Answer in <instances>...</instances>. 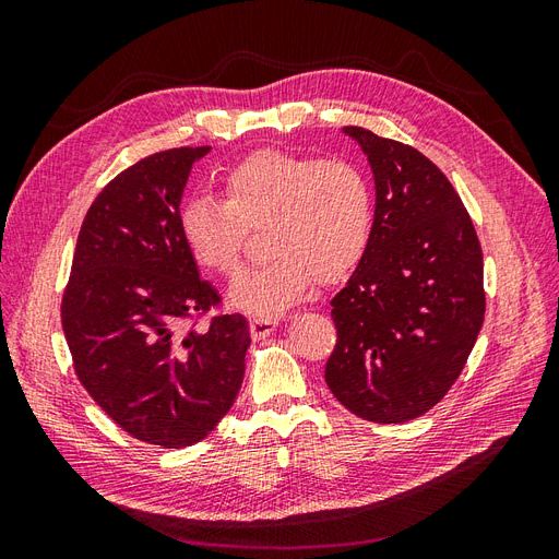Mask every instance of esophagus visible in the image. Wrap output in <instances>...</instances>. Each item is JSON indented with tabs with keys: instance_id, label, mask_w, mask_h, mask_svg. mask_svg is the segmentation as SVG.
<instances>
[{
	"instance_id": "34e87169",
	"label": "esophagus",
	"mask_w": 559,
	"mask_h": 559,
	"mask_svg": "<svg viewBox=\"0 0 559 559\" xmlns=\"http://www.w3.org/2000/svg\"><path fill=\"white\" fill-rule=\"evenodd\" d=\"M277 329V317H253L249 321V331L253 341H265V337Z\"/></svg>"
}]
</instances>
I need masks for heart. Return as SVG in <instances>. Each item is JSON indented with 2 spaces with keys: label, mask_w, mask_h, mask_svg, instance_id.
<instances>
[{
  "label": "heart",
  "mask_w": 559,
  "mask_h": 559,
  "mask_svg": "<svg viewBox=\"0 0 559 559\" xmlns=\"http://www.w3.org/2000/svg\"><path fill=\"white\" fill-rule=\"evenodd\" d=\"M226 200L193 198L179 212V230L198 265L235 275L245 228L265 226L273 259L233 282L228 300L249 314H277L310 289L331 284L364 259L373 233L368 179L345 160H317L261 151L224 179Z\"/></svg>",
  "instance_id": "obj_1"
}]
</instances>
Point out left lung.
<instances>
[{"mask_svg": "<svg viewBox=\"0 0 559 559\" xmlns=\"http://www.w3.org/2000/svg\"><path fill=\"white\" fill-rule=\"evenodd\" d=\"M376 181L373 233L331 300L324 378L349 413L380 425L425 415L460 378L485 319L483 251L448 177L417 148L343 128Z\"/></svg>", "mask_w": 559, "mask_h": 559, "instance_id": "left-lung-1", "label": "left lung"}]
</instances>
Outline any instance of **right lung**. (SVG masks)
Here are the masks:
<instances>
[{
	"label": "right lung",
	"mask_w": 559,
	"mask_h": 559,
	"mask_svg": "<svg viewBox=\"0 0 559 559\" xmlns=\"http://www.w3.org/2000/svg\"><path fill=\"white\" fill-rule=\"evenodd\" d=\"M210 151H160L114 177L83 218L62 298L81 384L123 431L160 448L193 445L222 421L251 343L242 314L183 329L218 302L179 230L186 181Z\"/></svg>",
	"instance_id": "obj_1"
}]
</instances>
